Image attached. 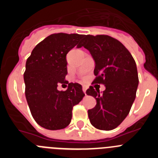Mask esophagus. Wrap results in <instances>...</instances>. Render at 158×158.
<instances>
[{
  "mask_svg": "<svg viewBox=\"0 0 158 158\" xmlns=\"http://www.w3.org/2000/svg\"><path fill=\"white\" fill-rule=\"evenodd\" d=\"M83 92L85 93V94L86 95V88L85 86H83Z\"/></svg>",
  "mask_w": 158,
  "mask_h": 158,
  "instance_id": "34e87169",
  "label": "esophagus"
}]
</instances>
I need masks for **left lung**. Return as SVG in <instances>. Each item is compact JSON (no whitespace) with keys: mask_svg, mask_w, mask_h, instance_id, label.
Masks as SVG:
<instances>
[{"mask_svg":"<svg viewBox=\"0 0 158 158\" xmlns=\"http://www.w3.org/2000/svg\"><path fill=\"white\" fill-rule=\"evenodd\" d=\"M77 47L87 49L94 59L93 83L106 87L103 93L93 86L86 91L96 100L88 111L90 123L96 129H115L127 116L136 97L139 76L135 59L122 43L107 35H87Z\"/></svg>","mask_w":158,"mask_h":158,"instance_id":"obj_1","label":"left lung"}]
</instances>
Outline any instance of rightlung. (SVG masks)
I'll return each instance as SVG.
<instances>
[{
	"label": "right lung",
	"mask_w": 158,
	"mask_h": 158,
	"mask_svg": "<svg viewBox=\"0 0 158 158\" xmlns=\"http://www.w3.org/2000/svg\"><path fill=\"white\" fill-rule=\"evenodd\" d=\"M83 35L55 33L35 46L26 62L23 73L25 96L32 117L42 127L55 131L70 123L73 106L85 96L82 86L69 83L65 91H58L59 85L68 84L67 53Z\"/></svg>",
	"instance_id": "right-lung-1"
}]
</instances>
